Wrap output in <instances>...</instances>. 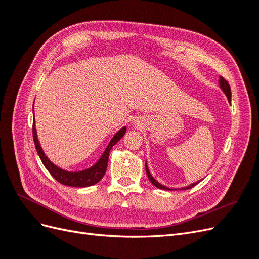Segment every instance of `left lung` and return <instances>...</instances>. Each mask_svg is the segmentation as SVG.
I'll list each match as a JSON object with an SVG mask.
<instances>
[{"mask_svg":"<svg viewBox=\"0 0 259 259\" xmlns=\"http://www.w3.org/2000/svg\"><path fill=\"white\" fill-rule=\"evenodd\" d=\"M219 85H221V89H222L223 92L226 94L227 98H228V101L231 104V90H230L229 83L227 82L223 76H221V77H219ZM145 167H146V173H147V175H148L149 180H150V182H151L156 188H159V189H163V190H173V189H170V188H167L166 186H163V185H161L160 183L156 182V180H155V179L152 177V175L150 174V171H149V168H148V166H147V162L145 163ZM200 182H201V180H199V182H197V183H193V184H191V185H189V186H187V187L183 188V190H185V189H186V190H187V189H190V188L194 187L195 185H198Z\"/></svg>","mask_w":259,"mask_h":259,"instance_id":"1","label":"left lung"}]
</instances>
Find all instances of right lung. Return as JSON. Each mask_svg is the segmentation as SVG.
Here are the masks:
<instances>
[{
	"label": "right lung",
	"instance_id": "right-lung-1",
	"mask_svg": "<svg viewBox=\"0 0 259 259\" xmlns=\"http://www.w3.org/2000/svg\"><path fill=\"white\" fill-rule=\"evenodd\" d=\"M125 132H126V127L124 126L116 133L110 140V143H109V145L107 146L103 155L100 156V159L97 161V163L94 164L92 167L80 170V171H68L56 166L54 163H52L49 160L48 156L45 155L43 149L41 148L40 143H38L34 121H33V126H32L34 145L36 148V151L38 153V156H40V159L44 164L45 168L50 171V174L56 179L58 183L65 186H70V187H90L92 185L97 184L99 180L104 177L107 170L109 152H110L111 148L124 136Z\"/></svg>",
	"mask_w": 259,
	"mask_h": 259
}]
</instances>
